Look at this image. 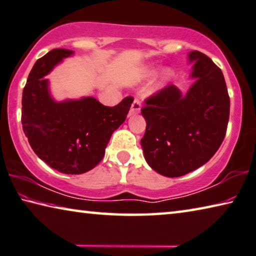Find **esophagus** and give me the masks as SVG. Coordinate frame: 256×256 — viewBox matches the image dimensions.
Wrapping results in <instances>:
<instances>
[{"mask_svg":"<svg viewBox=\"0 0 256 256\" xmlns=\"http://www.w3.org/2000/svg\"><path fill=\"white\" fill-rule=\"evenodd\" d=\"M140 112V100L135 98V100H134L132 104L130 111H129V116H135Z\"/></svg>","mask_w":256,"mask_h":256,"instance_id":"34e87169","label":"esophagus"}]
</instances>
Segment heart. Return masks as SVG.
Listing matches in <instances>:
<instances>
[{
    "mask_svg": "<svg viewBox=\"0 0 256 256\" xmlns=\"http://www.w3.org/2000/svg\"><path fill=\"white\" fill-rule=\"evenodd\" d=\"M156 68H153V66H150V68H148V69H146V70L144 71L143 76H144L145 78H148V77H150V76H153V74H156ZM172 74H172V71H171V70H164V71H163L160 82H158L156 84V86L152 87V90H150V92H156V90H158L160 88H162V87L164 86L168 82H169L171 78H172Z\"/></svg>",
    "mask_w": 256,
    "mask_h": 256,
    "instance_id": "heart-1",
    "label": "heart"
}]
</instances>
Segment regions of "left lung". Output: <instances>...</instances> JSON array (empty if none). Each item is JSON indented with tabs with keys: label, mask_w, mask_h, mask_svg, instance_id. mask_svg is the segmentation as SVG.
<instances>
[{
	"label": "left lung",
	"mask_w": 256,
	"mask_h": 256,
	"mask_svg": "<svg viewBox=\"0 0 256 256\" xmlns=\"http://www.w3.org/2000/svg\"><path fill=\"white\" fill-rule=\"evenodd\" d=\"M195 61V82L185 95L168 85L142 108L146 130L140 144L148 166L166 177H180L205 164L219 150L227 132L230 98L221 69L202 52Z\"/></svg>",
	"instance_id": "1"
}]
</instances>
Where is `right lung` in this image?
Returning <instances> with one entry per match:
<instances>
[{
	"mask_svg": "<svg viewBox=\"0 0 256 256\" xmlns=\"http://www.w3.org/2000/svg\"><path fill=\"white\" fill-rule=\"evenodd\" d=\"M74 52L54 48L38 58L22 92V129L40 160L62 174H80L95 168L106 154L113 132L127 118L134 98L106 106L94 98L56 102L45 76Z\"/></svg>",
	"mask_w": 256,
	"mask_h": 256,
	"instance_id": "obj_1",
	"label": "right lung"
}]
</instances>
